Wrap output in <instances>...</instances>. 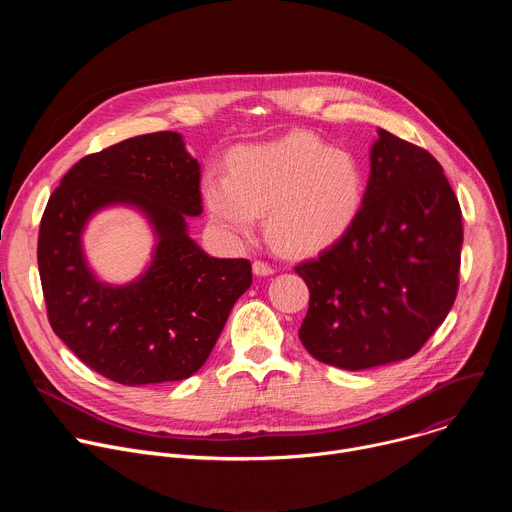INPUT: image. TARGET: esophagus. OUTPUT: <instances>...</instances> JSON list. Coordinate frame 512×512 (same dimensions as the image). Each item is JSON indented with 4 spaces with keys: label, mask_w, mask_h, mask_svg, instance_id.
I'll list each match as a JSON object with an SVG mask.
<instances>
[{
    "label": "esophagus",
    "mask_w": 512,
    "mask_h": 512,
    "mask_svg": "<svg viewBox=\"0 0 512 512\" xmlns=\"http://www.w3.org/2000/svg\"><path fill=\"white\" fill-rule=\"evenodd\" d=\"M275 269L267 263V261H261V259H257V261H253V273L255 275H271Z\"/></svg>",
    "instance_id": "1"
}]
</instances>
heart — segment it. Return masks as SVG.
<instances>
[{
	"label": "heart",
	"instance_id": "b5f03b06",
	"mask_svg": "<svg viewBox=\"0 0 512 512\" xmlns=\"http://www.w3.org/2000/svg\"><path fill=\"white\" fill-rule=\"evenodd\" d=\"M364 196L358 160L308 131L229 154L227 178L206 176L202 198L212 221L237 239L267 214V237L285 253H316L354 223Z\"/></svg>",
	"mask_w": 512,
	"mask_h": 512
}]
</instances>
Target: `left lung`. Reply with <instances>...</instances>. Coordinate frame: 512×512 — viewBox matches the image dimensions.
Here are the masks:
<instances>
[{"mask_svg": "<svg viewBox=\"0 0 512 512\" xmlns=\"http://www.w3.org/2000/svg\"><path fill=\"white\" fill-rule=\"evenodd\" d=\"M462 241V210L440 162L379 129L354 223L296 267L310 289L306 350L344 371L413 356L454 306Z\"/></svg>", "mask_w": 512, "mask_h": 512, "instance_id": "8db88e82", "label": "left lung"}]
</instances>
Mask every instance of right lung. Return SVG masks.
Masks as SVG:
<instances>
[{
  "mask_svg": "<svg viewBox=\"0 0 512 512\" xmlns=\"http://www.w3.org/2000/svg\"><path fill=\"white\" fill-rule=\"evenodd\" d=\"M111 203L139 207L159 237L149 271L127 286L101 284L82 255L86 221ZM200 212V166L176 131L125 139L64 174L40 221L38 269L54 334L89 369L135 387L206 362L253 275L247 259L210 257L188 237L186 216Z\"/></svg>",
  "mask_w": 512,
  "mask_h": 512,
  "instance_id": "add662e5",
  "label": "right lung"
}]
</instances>
